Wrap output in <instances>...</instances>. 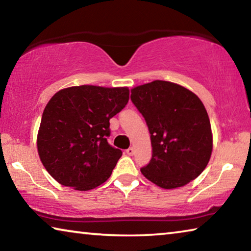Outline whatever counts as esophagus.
I'll return each instance as SVG.
<instances>
[{
  "mask_svg": "<svg viewBox=\"0 0 251 251\" xmlns=\"http://www.w3.org/2000/svg\"><path fill=\"white\" fill-rule=\"evenodd\" d=\"M134 152H135V150H134L133 147H129L128 150H126V154L129 155V156H133Z\"/></svg>",
  "mask_w": 251,
  "mask_h": 251,
  "instance_id": "1",
  "label": "esophagus"
}]
</instances>
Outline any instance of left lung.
Listing matches in <instances>:
<instances>
[{
  "label": "left lung",
  "mask_w": 251,
  "mask_h": 251,
  "mask_svg": "<svg viewBox=\"0 0 251 251\" xmlns=\"http://www.w3.org/2000/svg\"><path fill=\"white\" fill-rule=\"evenodd\" d=\"M130 92L147 123L152 146L143 175L164 189L196 179L212 152L210 121L202 101L188 88L167 80H152Z\"/></svg>",
  "instance_id": "8db88e82"
}]
</instances>
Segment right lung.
<instances>
[{
    "instance_id": "add662e5",
    "label": "right lung",
    "mask_w": 251,
    "mask_h": 251,
    "mask_svg": "<svg viewBox=\"0 0 251 251\" xmlns=\"http://www.w3.org/2000/svg\"><path fill=\"white\" fill-rule=\"evenodd\" d=\"M128 100V87L80 85L55 93L36 144L42 164L58 184L86 192L108 179L123 155L107 143L109 120Z\"/></svg>"
}]
</instances>
